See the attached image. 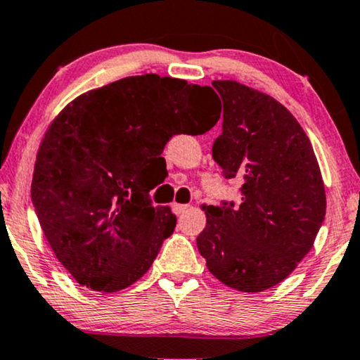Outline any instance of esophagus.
<instances>
[{"label": "esophagus", "mask_w": 360, "mask_h": 360, "mask_svg": "<svg viewBox=\"0 0 360 360\" xmlns=\"http://www.w3.org/2000/svg\"><path fill=\"white\" fill-rule=\"evenodd\" d=\"M171 207H173V212H174L176 215L184 214V212H186L187 209H189V205H187V204H178V202H174V204L171 205Z\"/></svg>", "instance_id": "1"}]
</instances>
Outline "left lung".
I'll list each match as a JSON object with an SVG mask.
<instances>
[{
    "instance_id": "left-lung-1",
    "label": "left lung",
    "mask_w": 360,
    "mask_h": 360,
    "mask_svg": "<svg viewBox=\"0 0 360 360\" xmlns=\"http://www.w3.org/2000/svg\"><path fill=\"white\" fill-rule=\"evenodd\" d=\"M212 86L224 101L214 160L241 178V204L202 205L197 248L220 282L262 292L287 279L313 248L325 220L320 165L302 125L272 96L233 79Z\"/></svg>"
}]
</instances>
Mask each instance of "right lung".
I'll use <instances>...</instances> for the list:
<instances>
[{
    "instance_id": "right-lung-1",
    "label": "right lung",
    "mask_w": 360,
    "mask_h": 360,
    "mask_svg": "<svg viewBox=\"0 0 360 360\" xmlns=\"http://www.w3.org/2000/svg\"><path fill=\"white\" fill-rule=\"evenodd\" d=\"M212 98L209 86L146 73L79 94L49 125L30 194L50 248L81 285L124 290L153 264L176 215L146 199L145 169L173 135L214 127Z\"/></svg>"
}]
</instances>
